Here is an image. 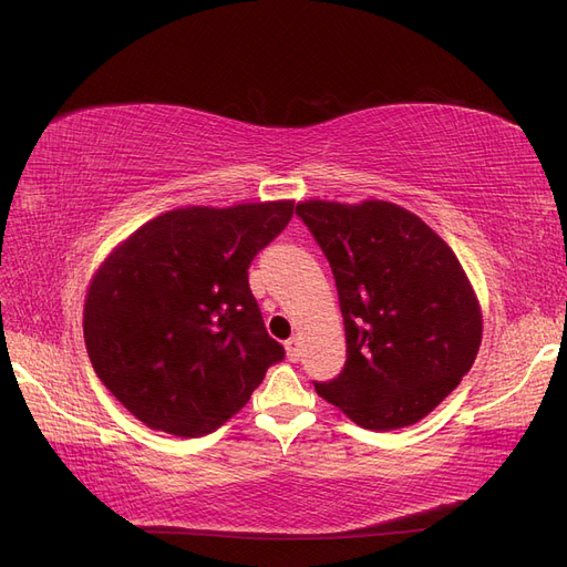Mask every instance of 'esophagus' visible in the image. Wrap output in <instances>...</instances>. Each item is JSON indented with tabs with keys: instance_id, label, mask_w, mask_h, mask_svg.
<instances>
[{
	"instance_id": "obj_1",
	"label": "esophagus",
	"mask_w": 567,
	"mask_h": 567,
	"mask_svg": "<svg viewBox=\"0 0 567 567\" xmlns=\"http://www.w3.org/2000/svg\"><path fill=\"white\" fill-rule=\"evenodd\" d=\"M285 350H287V360L289 362H299V358H301V343H299V339L285 341Z\"/></svg>"
}]
</instances>
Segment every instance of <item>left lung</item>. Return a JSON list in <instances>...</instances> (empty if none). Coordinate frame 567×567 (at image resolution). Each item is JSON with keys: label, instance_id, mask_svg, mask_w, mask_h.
Masks as SVG:
<instances>
[{"label": "left lung", "instance_id": "left-lung-1", "mask_svg": "<svg viewBox=\"0 0 567 567\" xmlns=\"http://www.w3.org/2000/svg\"><path fill=\"white\" fill-rule=\"evenodd\" d=\"M297 215L331 266L346 364L312 383L367 430H400L460 385L481 346V308L453 249L409 209L306 200Z\"/></svg>", "mask_w": 567, "mask_h": 567}]
</instances>
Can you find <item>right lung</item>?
Here are the masks:
<instances>
[{"mask_svg":"<svg viewBox=\"0 0 567 567\" xmlns=\"http://www.w3.org/2000/svg\"><path fill=\"white\" fill-rule=\"evenodd\" d=\"M291 215L295 200L179 207L104 259L83 306V339L97 379L146 427L215 432L285 358L247 268Z\"/></svg>","mask_w":567,"mask_h":567,"instance_id":"add662e5","label":"right lung"}]
</instances>
